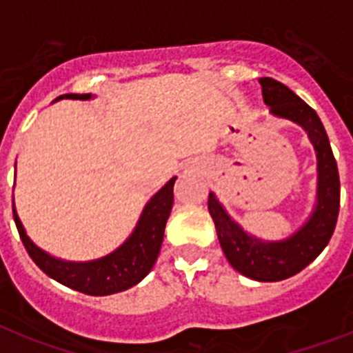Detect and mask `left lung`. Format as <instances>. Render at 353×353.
Masks as SVG:
<instances>
[{
    "mask_svg": "<svg viewBox=\"0 0 353 353\" xmlns=\"http://www.w3.org/2000/svg\"><path fill=\"white\" fill-rule=\"evenodd\" d=\"M260 84L263 102L271 108V114L303 127L316 149L318 192L312 215L285 241L265 242L248 235L222 208L215 194H210L208 210L232 268L256 282H280L307 268L327 248L336 230L341 188L332 147L316 111L282 82L263 77Z\"/></svg>",
    "mask_w": 353,
    "mask_h": 353,
    "instance_id": "obj_1",
    "label": "left lung"
}]
</instances>
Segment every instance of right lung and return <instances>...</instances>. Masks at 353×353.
<instances>
[{
    "label": "right lung",
    "instance_id": "1",
    "mask_svg": "<svg viewBox=\"0 0 353 353\" xmlns=\"http://www.w3.org/2000/svg\"><path fill=\"white\" fill-rule=\"evenodd\" d=\"M59 99L88 100L91 99V94L70 93L62 94ZM174 183H176V177H172L170 181L147 203L132 235L117 251H112L103 259L91 260V262H64V260L53 259L52 254L44 253L28 239L25 228L17 217L16 208H14V221L30 259L50 278L84 294H114V292L131 289L132 285L141 282L156 263L159 250H161L163 235H165V224L174 204Z\"/></svg>",
    "mask_w": 353,
    "mask_h": 353
}]
</instances>
